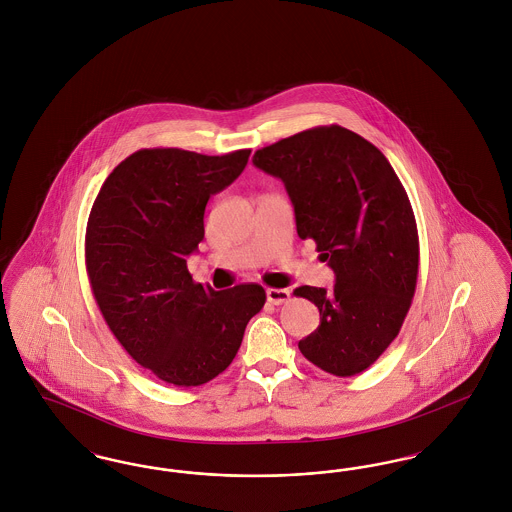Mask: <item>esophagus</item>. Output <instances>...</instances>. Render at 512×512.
<instances>
[{
	"label": "esophagus",
	"mask_w": 512,
	"mask_h": 512,
	"mask_svg": "<svg viewBox=\"0 0 512 512\" xmlns=\"http://www.w3.org/2000/svg\"><path fill=\"white\" fill-rule=\"evenodd\" d=\"M268 303L272 305H282L290 299V290H282V288H268L267 290Z\"/></svg>",
	"instance_id": "34e87169"
}]
</instances>
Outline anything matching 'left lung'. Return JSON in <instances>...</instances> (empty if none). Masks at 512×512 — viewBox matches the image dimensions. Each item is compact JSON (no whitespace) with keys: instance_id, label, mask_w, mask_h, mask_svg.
<instances>
[{"instance_id":"obj_1","label":"left lung","mask_w":512,"mask_h":512,"mask_svg":"<svg viewBox=\"0 0 512 512\" xmlns=\"http://www.w3.org/2000/svg\"><path fill=\"white\" fill-rule=\"evenodd\" d=\"M253 165L280 178L297 236L336 274L332 290L301 286L320 324L299 351L334 376H355L397 338L418 276L413 207L384 153L363 136L317 126L257 149Z\"/></svg>"}]
</instances>
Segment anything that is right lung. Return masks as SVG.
Segmentation results:
<instances>
[{"instance_id":"1","label":"right lung","mask_w":512,"mask_h":512,"mask_svg":"<svg viewBox=\"0 0 512 512\" xmlns=\"http://www.w3.org/2000/svg\"><path fill=\"white\" fill-rule=\"evenodd\" d=\"M249 153L140 149L107 176L88 219L86 270L101 315L138 365L178 388L226 370L267 301L259 284H195L186 265L209 197L242 174Z\"/></svg>"}]
</instances>
